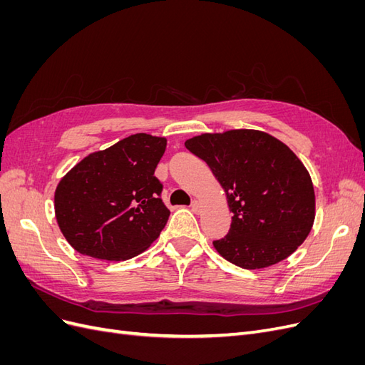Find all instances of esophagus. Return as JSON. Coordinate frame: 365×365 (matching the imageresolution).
<instances>
[{"instance_id": "34e87169", "label": "esophagus", "mask_w": 365, "mask_h": 365, "mask_svg": "<svg viewBox=\"0 0 365 365\" xmlns=\"http://www.w3.org/2000/svg\"><path fill=\"white\" fill-rule=\"evenodd\" d=\"M192 210L195 213H201V202L197 201V200H195V201H192Z\"/></svg>"}]
</instances>
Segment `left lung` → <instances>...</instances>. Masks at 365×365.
<instances>
[{"mask_svg": "<svg viewBox=\"0 0 365 365\" xmlns=\"http://www.w3.org/2000/svg\"><path fill=\"white\" fill-rule=\"evenodd\" d=\"M204 160L233 212L228 235L213 240L225 260L259 269L284 260L311 233L315 193L295 153L262 130L233 129L185 141Z\"/></svg>", "mask_w": 365, "mask_h": 365, "instance_id": "left-lung-1", "label": "left lung"}]
</instances>
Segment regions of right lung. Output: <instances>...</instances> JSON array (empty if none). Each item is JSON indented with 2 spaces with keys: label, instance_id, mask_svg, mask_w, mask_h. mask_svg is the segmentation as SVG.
I'll return each instance as SVG.
<instances>
[{
  "label": "right lung",
  "instance_id": "right-lung-1",
  "mask_svg": "<svg viewBox=\"0 0 365 365\" xmlns=\"http://www.w3.org/2000/svg\"><path fill=\"white\" fill-rule=\"evenodd\" d=\"M168 140L134 134L93 152L63 176L54 213L68 244L102 260H128L149 248L169 219L157 169Z\"/></svg>",
  "mask_w": 365,
  "mask_h": 365
}]
</instances>
